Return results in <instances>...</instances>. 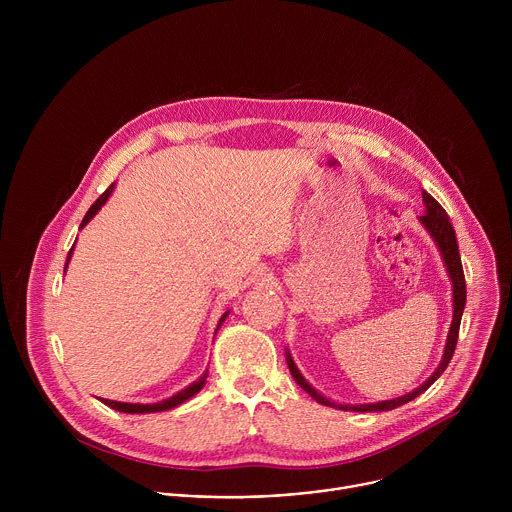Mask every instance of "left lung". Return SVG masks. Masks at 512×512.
I'll return each instance as SVG.
<instances>
[{
	"instance_id": "8db88e82",
	"label": "left lung",
	"mask_w": 512,
	"mask_h": 512,
	"mask_svg": "<svg viewBox=\"0 0 512 512\" xmlns=\"http://www.w3.org/2000/svg\"><path fill=\"white\" fill-rule=\"evenodd\" d=\"M423 204H425V214L419 218V221L423 223V227L429 231V235L433 237V241L437 243V247H440L442 251V257H444V263L448 267V273L452 277V285H454V320H452V328H450V334H448V342H446V350H444V358L440 362V367L435 369V373L421 385L417 387L413 393L409 395H403V397H397V399H391V401H381V403H369V405H338V409H352V411H391L395 407H401L405 403H409L411 399H415L417 395H421L423 391H427L433 381H437V377H440L446 369L448 364L454 356V350H456V344H458V334H460V322H462V312H464V306H466V279H464V269H462V259H460V251H458V241H456V231L450 223V218L446 214V210L442 208V204L437 202L431 194H427L423 190ZM287 367H289V373L291 377L296 379V383L306 391L310 393V397H314L318 403L322 405H328V407H336L332 401H328L326 397H322L312 385L306 383V379L302 377V373L296 369L294 360H291V356L287 354Z\"/></svg>"
}]
</instances>
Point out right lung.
<instances>
[{"mask_svg": "<svg viewBox=\"0 0 512 512\" xmlns=\"http://www.w3.org/2000/svg\"><path fill=\"white\" fill-rule=\"evenodd\" d=\"M111 192H113V184L93 202V206L87 210V214H85V218H83V223H81V227H85L91 218L99 212V208L107 202V198L111 196ZM70 255H72V249L68 251V259H70ZM68 265V263H66ZM227 318V314L221 318V322ZM221 322H218V326H221ZM204 381H206V373L196 381V383H192L190 387H186L184 391H180V393H176L174 397H170V399H166V401H160V403H152V405H141V403H119V401H109V399H101L107 407H111V409H117V411H123V413H156V411H166V409H172V407H176V405H180V403H184L186 399H190V397H194L202 387H204Z\"/></svg>", "mask_w": 512, "mask_h": 512, "instance_id": "add662e5", "label": "right lung"}]
</instances>
